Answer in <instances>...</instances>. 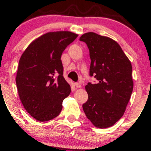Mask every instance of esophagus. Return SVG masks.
Masks as SVG:
<instances>
[{"label": "esophagus", "instance_id": "1", "mask_svg": "<svg viewBox=\"0 0 151 151\" xmlns=\"http://www.w3.org/2000/svg\"><path fill=\"white\" fill-rule=\"evenodd\" d=\"M75 86L77 88H81V85L80 83H75Z\"/></svg>", "mask_w": 151, "mask_h": 151}]
</instances>
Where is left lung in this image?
<instances>
[{
	"label": "left lung",
	"instance_id": "left-lung-1",
	"mask_svg": "<svg viewBox=\"0 0 151 151\" xmlns=\"http://www.w3.org/2000/svg\"><path fill=\"white\" fill-rule=\"evenodd\" d=\"M79 40L89 48V74L98 81L86 85L88 100L82 105L83 110L93 126L106 129L125 112L133 88L132 65L111 38L90 32L82 35Z\"/></svg>",
	"mask_w": 151,
	"mask_h": 151
}]
</instances>
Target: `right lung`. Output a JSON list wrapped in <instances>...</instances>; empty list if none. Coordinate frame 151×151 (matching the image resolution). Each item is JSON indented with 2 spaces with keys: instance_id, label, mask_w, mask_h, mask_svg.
<instances>
[{
  "instance_id": "add662e5",
  "label": "right lung",
  "mask_w": 151,
  "mask_h": 151,
  "mask_svg": "<svg viewBox=\"0 0 151 151\" xmlns=\"http://www.w3.org/2000/svg\"><path fill=\"white\" fill-rule=\"evenodd\" d=\"M77 36L70 31L47 32L32 41L20 59L15 78L19 97L25 110L38 121L58 116L62 101L70 95L61 56Z\"/></svg>"
}]
</instances>
